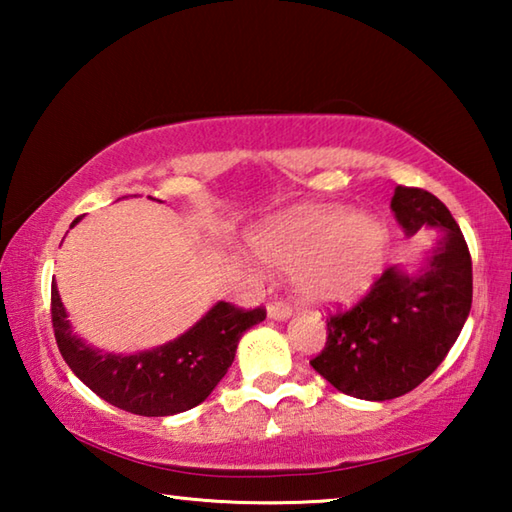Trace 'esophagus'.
<instances>
[{
    "instance_id": "esophagus-1",
    "label": "esophagus",
    "mask_w": 512,
    "mask_h": 512,
    "mask_svg": "<svg viewBox=\"0 0 512 512\" xmlns=\"http://www.w3.org/2000/svg\"><path fill=\"white\" fill-rule=\"evenodd\" d=\"M266 314H268V318H273V320H287L291 316V307L287 305V302L275 300V302H268Z\"/></svg>"
}]
</instances>
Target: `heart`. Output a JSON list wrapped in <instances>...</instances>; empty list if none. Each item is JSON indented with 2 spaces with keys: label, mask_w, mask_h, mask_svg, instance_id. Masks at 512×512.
I'll return each mask as SVG.
<instances>
[{
  "label": "heart",
  "mask_w": 512,
  "mask_h": 512,
  "mask_svg": "<svg viewBox=\"0 0 512 512\" xmlns=\"http://www.w3.org/2000/svg\"><path fill=\"white\" fill-rule=\"evenodd\" d=\"M264 264L293 271L300 298L316 305L350 302L384 264L388 232L375 216L345 207H307L280 216L250 237Z\"/></svg>",
  "instance_id": "heart-1"
}]
</instances>
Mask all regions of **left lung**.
<instances>
[{
    "label": "left lung",
    "mask_w": 512,
    "mask_h": 512,
    "mask_svg": "<svg viewBox=\"0 0 512 512\" xmlns=\"http://www.w3.org/2000/svg\"><path fill=\"white\" fill-rule=\"evenodd\" d=\"M406 235L438 228L443 237L415 273L386 268L368 296L327 320V343L311 366L336 391L384 402L420 386L452 350L472 307V257L443 201L397 187L391 201Z\"/></svg>",
    "instance_id": "8db88e82"
}]
</instances>
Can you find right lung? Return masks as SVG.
Wrapping results in <instances>:
<instances>
[{
	"label": "right lung",
	"mask_w": 512,
	"mask_h": 512,
	"mask_svg": "<svg viewBox=\"0 0 512 512\" xmlns=\"http://www.w3.org/2000/svg\"><path fill=\"white\" fill-rule=\"evenodd\" d=\"M79 221L81 216L72 228ZM264 318L262 307L239 309L216 302L178 339L153 350L112 354L92 348L72 332L56 282L51 284V323L67 366L101 400L146 418L176 415L205 402L235 361L241 334Z\"/></svg>",
	"instance_id": "right-lung-1"
}]
</instances>
